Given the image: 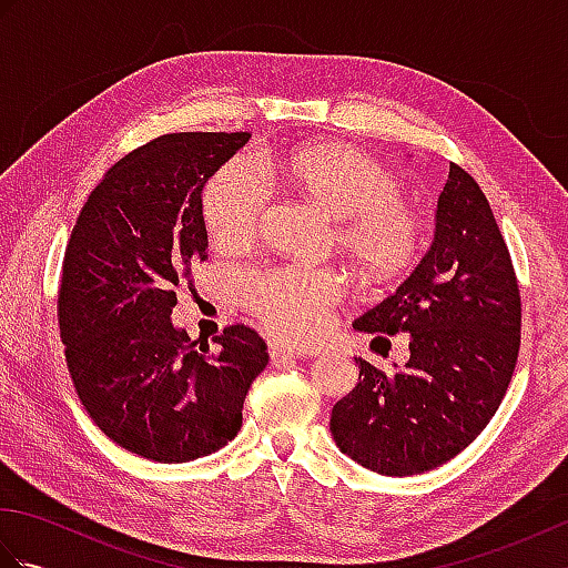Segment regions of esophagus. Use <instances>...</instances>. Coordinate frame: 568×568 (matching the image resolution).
<instances>
[{"label":"esophagus","mask_w":568,"mask_h":568,"mask_svg":"<svg viewBox=\"0 0 568 568\" xmlns=\"http://www.w3.org/2000/svg\"><path fill=\"white\" fill-rule=\"evenodd\" d=\"M268 352H271V358H273V361H281V358H303V356L310 354V352H300V348L287 346V344L275 342V339L268 344Z\"/></svg>","instance_id":"esophagus-1"}]
</instances>
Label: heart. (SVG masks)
<instances>
[{"mask_svg": "<svg viewBox=\"0 0 568 568\" xmlns=\"http://www.w3.org/2000/svg\"><path fill=\"white\" fill-rule=\"evenodd\" d=\"M277 173L300 195L327 212L334 244L366 283H390L419 256L425 222L400 200L397 178L346 143H307L277 159ZM271 187L251 155H234L202 190V216L216 246L246 248L268 210ZM342 283L327 268L281 265L251 275L246 300L271 332L310 342L329 324Z\"/></svg>", "mask_w": 568, "mask_h": 568, "instance_id": "heart-1", "label": "heart"}]
</instances>
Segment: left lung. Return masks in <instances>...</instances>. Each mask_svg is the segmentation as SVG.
<instances>
[{"instance_id":"left-lung-1","label":"left lung","mask_w":568,"mask_h":568,"mask_svg":"<svg viewBox=\"0 0 568 568\" xmlns=\"http://www.w3.org/2000/svg\"><path fill=\"white\" fill-rule=\"evenodd\" d=\"M520 291L484 190L449 165L437 229L407 281L354 329L409 336L403 368L356 358L358 383L332 407L336 446L383 476L449 462L486 429L520 352Z\"/></svg>"}]
</instances>
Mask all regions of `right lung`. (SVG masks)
I'll return each mask as SVG.
<instances>
[{"label":"right lung","instance_id":"right-lung-1","mask_svg":"<svg viewBox=\"0 0 568 568\" xmlns=\"http://www.w3.org/2000/svg\"><path fill=\"white\" fill-rule=\"evenodd\" d=\"M251 134H168L104 173L72 229L58 287L70 378L94 425L161 464L207 456L236 437L261 336L234 324L216 348L173 324L175 287L207 253L202 187Z\"/></svg>","mask_w":568,"mask_h":568}]
</instances>
